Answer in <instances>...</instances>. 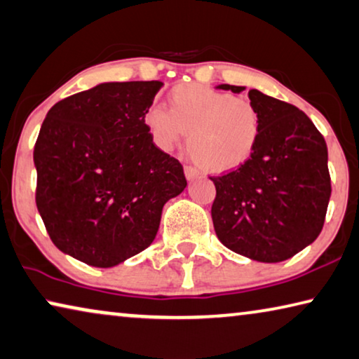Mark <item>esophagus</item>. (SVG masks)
<instances>
[{"mask_svg": "<svg viewBox=\"0 0 359 359\" xmlns=\"http://www.w3.org/2000/svg\"><path fill=\"white\" fill-rule=\"evenodd\" d=\"M200 175H201V172L195 166H185V177L189 180L200 177Z\"/></svg>", "mask_w": 359, "mask_h": 359, "instance_id": "34e87169", "label": "esophagus"}]
</instances>
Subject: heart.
I'll list each match as a JSON object with an SVG mask.
<instances>
[{"instance_id":"b5f03b06","label":"heart","mask_w":359,"mask_h":359,"mask_svg":"<svg viewBox=\"0 0 359 359\" xmlns=\"http://www.w3.org/2000/svg\"><path fill=\"white\" fill-rule=\"evenodd\" d=\"M144 124L155 145L172 150L189 133V150L203 168L215 172L241 166L252 156L262 133L259 108L246 97L198 84H179L169 108L151 104Z\"/></svg>"}]
</instances>
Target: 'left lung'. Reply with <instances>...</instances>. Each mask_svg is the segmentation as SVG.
<instances>
[{
	"instance_id": "1",
	"label": "left lung",
	"mask_w": 359,
	"mask_h": 359,
	"mask_svg": "<svg viewBox=\"0 0 359 359\" xmlns=\"http://www.w3.org/2000/svg\"><path fill=\"white\" fill-rule=\"evenodd\" d=\"M248 95L262 116L259 144L241 166L209 175L215 185L210 215L224 246L273 264L302 251L323 230L331 198L327 147L297 107L257 89Z\"/></svg>"
}]
</instances>
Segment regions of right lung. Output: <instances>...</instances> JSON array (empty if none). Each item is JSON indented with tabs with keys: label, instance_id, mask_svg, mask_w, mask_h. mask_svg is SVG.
Returning a JSON list of instances; mask_svg holds the SVG:
<instances>
[{
	"label": "right lung",
	"instance_id": "right-lung-1",
	"mask_svg": "<svg viewBox=\"0 0 359 359\" xmlns=\"http://www.w3.org/2000/svg\"><path fill=\"white\" fill-rule=\"evenodd\" d=\"M161 88L104 83L48 111L33 150L36 208L62 252L108 269L155 240L163 206L187 187L179 159L144 124Z\"/></svg>",
	"mask_w": 359,
	"mask_h": 359
}]
</instances>
